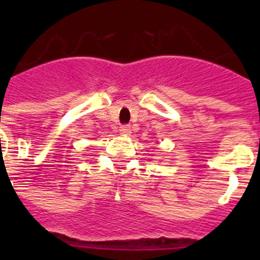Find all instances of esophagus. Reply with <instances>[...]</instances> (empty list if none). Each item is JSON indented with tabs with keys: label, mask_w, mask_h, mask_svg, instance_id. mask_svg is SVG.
<instances>
[{
	"label": "esophagus",
	"mask_w": 260,
	"mask_h": 260,
	"mask_svg": "<svg viewBox=\"0 0 260 260\" xmlns=\"http://www.w3.org/2000/svg\"><path fill=\"white\" fill-rule=\"evenodd\" d=\"M119 133L123 135H130V133H132V127H130L128 125L119 126Z\"/></svg>",
	"instance_id": "1"
}]
</instances>
